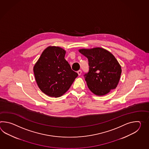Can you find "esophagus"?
<instances>
[{"label": "esophagus", "mask_w": 149, "mask_h": 149, "mask_svg": "<svg viewBox=\"0 0 149 149\" xmlns=\"http://www.w3.org/2000/svg\"><path fill=\"white\" fill-rule=\"evenodd\" d=\"M77 73L78 75L79 76V75H81V74H82V70H78V71H77Z\"/></svg>", "instance_id": "34e87169"}]
</instances>
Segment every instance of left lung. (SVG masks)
<instances>
[{"label": "left lung", "mask_w": 149, "mask_h": 149, "mask_svg": "<svg viewBox=\"0 0 149 149\" xmlns=\"http://www.w3.org/2000/svg\"><path fill=\"white\" fill-rule=\"evenodd\" d=\"M89 62V72L84 78L90 90L97 96H103L116 89L121 74V67L109 51L100 47L81 49Z\"/></svg>", "instance_id": "left-lung-1"}]
</instances>
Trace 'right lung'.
I'll use <instances>...</instances> for the list:
<instances>
[{
  "label": "right lung",
  "mask_w": 149,
  "mask_h": 149,
  "mask_svg": "<svg viewBox=\"0 0 149 149\" xmlns=\"http://www.w3.org/2000/svg\"><path fill=\"white\" fill-rule=\"evenodd\" d=\"M65 54L66 51L60 47L49 46L43 51L33 67L37 85L47 96H62L78 76L65 59Z\"/></svg>",
  "instance_id": "obj_1"
}]
</instances>
